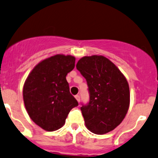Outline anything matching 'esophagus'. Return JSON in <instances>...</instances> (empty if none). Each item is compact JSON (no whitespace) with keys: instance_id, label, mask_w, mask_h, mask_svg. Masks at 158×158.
<instances>
[{"instance_id":"esophagus-1","label":"esophagus","mask_w":158,"mask_h":158,"mask_svg":"<svg viewBox=\"0 0 158 158\" xmlns=\"http://www.w3.org/2000/svg\"><path fill=\"white\" fill-rule=\"evenodd\" d=\"M75 97H76V100L78 101V102H80V96H79V95H76V96H75Z\"/></svg>"}]
</instances>
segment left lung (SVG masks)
<instances>
[{
  "instance_id": "left-lung-1",
  "label": "left lung",
  "mask_w": 158,
  "mask_h": 158,
  "mask_svg": "<svg viewBox=\"0 0 158 158\" xmlns=\"http://www.w3.org/2000/svg\"><path fill=\"white\" fill-rule=\"evenodd\" d=\"M76 69L86 79L89 102L81 107L85 127L96 134L114 130L126 116L130 88L120 69L102 56H84Z\"/></svg>"
}]
</instances>
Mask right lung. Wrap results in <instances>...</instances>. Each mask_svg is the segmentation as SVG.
I'll return each mask as SVG.
<instances>
[{
	"label": "right lung",
	"instance_id": "add662e5",
	"mask_svg": "<svg viewBox=\"0 0 158 158\" xmlns=\"http://www.w3.org/2000/svg\"><path fill=\"white\" fill-rule=\"evenodd\" d=\"M75 62L74 56L56 55L35 65L26 79L23 87L26 110L34 123L45 131L62 127L70 110L79 105L66 80Z\"/></svg>",
	"mask_w": 158,
	"mask_h": 158
}]
</instances>
